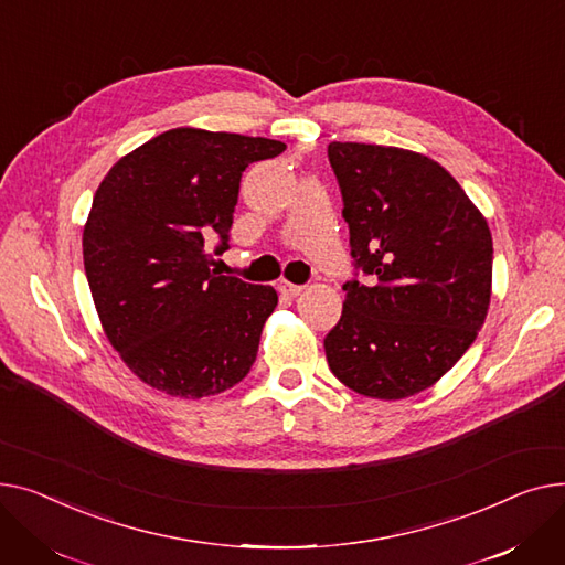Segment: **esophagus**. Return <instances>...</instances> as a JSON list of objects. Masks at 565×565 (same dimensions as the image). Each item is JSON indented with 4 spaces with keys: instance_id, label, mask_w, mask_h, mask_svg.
I'll list each match as a JSON object with an SVG mask.
<instances>
[{
    "instance_id": "1",
    "label": "esophagus",
    "mask_w": 565,
    "mask_h": 565,
    "mask_svg": "<svg viewBox=\"0 0 565 565\" xmlns=\"http://www.w3.org/2000/svg\"><path fill=\"white\" fill-rule=\"evenodd\" d=\"M303 289H306L303 285H294V282H287V280H280V282H278V291L285 294V296H291V298L301 294Z\"/></svg>"
}]
</instances>
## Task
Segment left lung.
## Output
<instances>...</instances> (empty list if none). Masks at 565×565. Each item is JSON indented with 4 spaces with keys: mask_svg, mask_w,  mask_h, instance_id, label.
<instances>
[{
    "mask_svg": "<svg viewBox=\"0 0 565 565\" xmlns=\"http://www.w3.org/2000/svg\"><path fill=\"white\" fill-rule=\"evenodd\" d=\"M355 269L328 367L372 399H406L440 381L481 330L492 287V237L468 193L419 152L328 146Z\"/></svg>",
    "mask_w": 565,
    "mask_h": 565,
    "instance_id": "obj_1",
    "label": "left lung"
}]
</instances>
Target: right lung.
Returning <instances> with one entry per match:
<instances>
[{
  "label": "right lung",
  "instance_id": "1",
  "mask_svg": "<svg viewBox=\"0 0 565 565\" xmlns=\"http://www.w3.org/2000/svg\"><path fill=\"white\" fill-rule=\"evenodd\" d=\"M282 141L175 127L118 159L84 225V269L111 347L143 383L201 399L253 367L278 306L269 285L216 276L242 173Z\"/></svg>",
  "mask_w": 565,
  "mask_h": 565
}]
</instances>
